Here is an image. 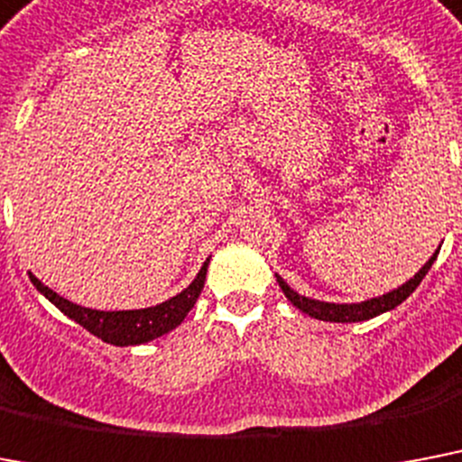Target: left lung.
Returning <instances> with one entry per match:
<instances>
[{"instance_id": "left-lung-1", "label": "left lung", "mask_w": 462, "mask_h": 462, "mask_svg": "<svg viewBox=\"0 0 462 462\" xmlns=\"http://www.w3.org/2000/svg\"><path fill=\"white\" fill-rule=\"evenodd\" d=\"M437 254H434V256L430 258V261H427V263L422 265V268H420L406 284H401L399 290H393L389 291V294L377 296V299H370V301H363V303L316 301V299H309V296L296 294V291L291 290L290 284L284 282L280 275H277V282H280V287H282L284 296L294 303L296 309L303 310L306 316L318 318V320H328V322H361V320H370V318L380 316V313H384V310L396 309L401 301H406L408 296L418 290V284L422 282V277L427 275V270L432 268V263L437 261Z\"/></svg>"}]
</instances>
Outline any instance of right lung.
<instances>
[{"mask_svg":"<svg viewBox=\"0 0 462 462\" xmlns=\"http://www.w3.org/2000/svg\"><path fill=\"white\" fill-rule=\"evenodd\" d=\"M206 268L208 261L201 265L199 275L194 277V282L187 290L180 291L178 296H172L168 301L152 306V309L142 310H92L78 303H70L69 299H63L56 291H51L47 284H42L35 275H30L32 284L37 290L47 296L49 301L54 303L56 309L61 310L63 316H69L78 325L99 337L106 344H116V346H133V344H144L156 337L166 335L171 329H175L180 322L185 320V316L194 309L199 294L204 290Z\"/></svg>","mask_w":462,"mask_h":462,"instance_id":"obj_1","label":"right lung"}]
</instances>
